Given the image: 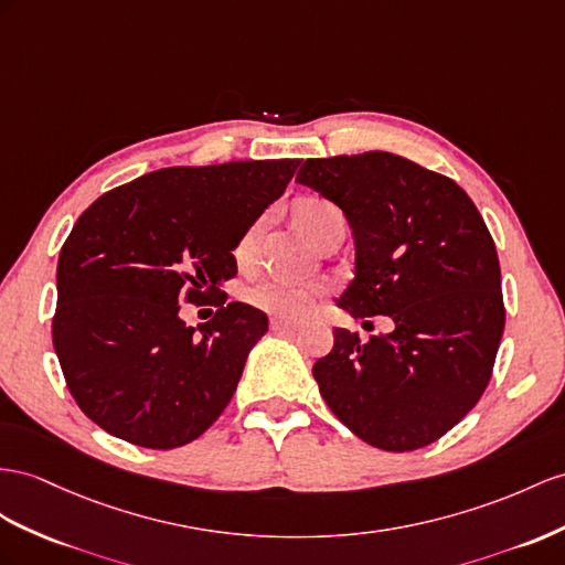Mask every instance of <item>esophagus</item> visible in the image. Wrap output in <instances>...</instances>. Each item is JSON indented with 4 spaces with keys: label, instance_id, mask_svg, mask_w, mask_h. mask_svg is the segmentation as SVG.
Masks as SVG:
<instances>
[{
    "label": "esophagus",
    "instance_id": "obj_1",
    "mask_svg": "<svg viewBox=\"0 0 565 565\" xmlns=\"http://www.w3.org/2000/svg\"><path fill=\"white\" fill-rule=\"evenodd\" d=\"M271 331H279V334H291V331L298 329L296 322H288V320H281V317H274V320L269 322Z\"/></svg>",
    "mask_w": 565,
    "mask_h": 565
}]
</instances>
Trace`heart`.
Listing matches in <instances>:
<instances>
[{"label":"heart","mask_w":565,"mask_h":565,"mask_svg":"<svg viewBox=\"0 0 565 565\" xmlns=\"http://www.w3.org/2000/svg\"><path fill=\"white\" fill-rule=\"evenodd\" d=\"M331 212H337L334 205H329L327 200H320V198L300 200L294 210L296 222L310 238L315 234L317 224H320ZM257 231H259V222H255L241 236V241L236 245L238 259H248L253 255ZM317 298H320V288L306 286V284H291V281H263V284L253 286L248 291V300L255 308L271 312V315H279V317H291V320L308 315L317 306Z\"/></svg>","instance_id":"b5f03b06"}]
</instances>
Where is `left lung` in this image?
<instances>
[{
    "instance_id": "8db88e82",
    "label": "left lung",
    "mask_w": 565,
    "mask_h": 565,
    "mask_svg": "<svg viewBox=\"0 0 565 565\" xmlns=\"http://www.w3.org/2000/svg\"><path fill=\"white\" fill-rule=\"evenodd\" d=\"M296 181L339 205L353 231L355 277L339 308L394 320L367 343L334 329V349L312 367L322 398L384 451L437 441L484 394L503 334L482 214L456 181L380 150L306 159Z\"/></svg>"
}]
</instances>
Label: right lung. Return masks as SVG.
<instances>
[{"label": "right lung", "instance_id": "obj_1", "mask_svg": "<svg viewBox=\"0 0 565 565\" xmlns=\"http://www.w3.org/2000/svg\"><path fill=\"white\" fill-rule=\"evenodd\" d=\"M300 159L169 167L99 195L60 253L52 341L78 408L145 448L198 439L234 396L267 315L221 298L234 248ZM221 308L195 330L181 301Z\"/></svg>", "mask_w": 565, "mask_h": 565}]
</instances>
